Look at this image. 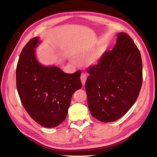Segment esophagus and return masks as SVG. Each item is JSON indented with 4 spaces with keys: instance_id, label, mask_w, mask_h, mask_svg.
I'll list each match as a JSON object with an SVG mask.
<instances>
[{
    "instance_id": "34e87169",
    "label": "esophagus",
    "mask_w": 157,
    "mask_h": 157,
    "mask_svg": "<svg viewBox=\"0 0 157 157\" xmlns=\"http://www.w3.org/2000/svg\"><path fill=\"white\" fill-rule=\"evenodd\" d=\"M80 78H81V81H82V84L84 85L85 82L86 81V79H87V75H86V73H82L81 74Z\"/></svg>"
}]
</instances>
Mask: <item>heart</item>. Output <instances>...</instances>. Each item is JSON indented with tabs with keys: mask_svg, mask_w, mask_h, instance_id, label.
Returning a JSON list of instances; mask_svg holds the SVG:
<instances>
[{
	"mask_svg": "<svg viewBox=\"0 0 157 157\" xmlns=\"http://www.w3.org/2000/svg\"><path fill=\"white\" fill-rule=\"evenodd\" d=\"M103 54V51L101 50H98L94 53L90 55L86 60V63L88 65H94L97 63L101 58L102 57Z\"/></svg>",
	"mask_w": 157,
	"mask_h": 157,
	"instance_id": "heart-1",
	"label": "heart"
}]
</instances>
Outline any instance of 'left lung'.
<instances>
[{"label":"left lung","instance_id":"obj_1","mask_svg":"<svg viewBox=\"0 0 157 157\" xmlns=\"http://www.w3.org/2000/svg\"><path fill=\"white\" fill-rule=\"evenodd\" d=\"M85 87L91 115L102 122L121 118L137 100L142 84L139 49L126 33L117 35L112 51L87 69Z\"/></svg>","mask_w":157,"mask_h":157}]
</instances>
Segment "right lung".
<instances>
[{
  "instance_id": "right-lung-1",
  "label": "right lung",
  "mask_w": 157,
  "mask_h": 157,
  "mask_svg": "<svg viewBox=\"0 0 157 157\" xmlns=\"http://www.w3.org/2000/svg\"><path fill=\"white\" fill-rule=\"evenodd\" d=\"M38 40L31 39L20 54L17 89L29 115L43 127L55 128L65 119L73 94L82 88L81 71L66 73L57 67L42 65L35 56Z\"/></svg>"
}]
</instances>
